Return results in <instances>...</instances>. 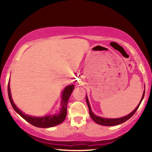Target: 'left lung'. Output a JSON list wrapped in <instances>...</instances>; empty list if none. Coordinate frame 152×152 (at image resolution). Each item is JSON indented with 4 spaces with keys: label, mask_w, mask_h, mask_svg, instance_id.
I'll return each mask as SVG.
<instances>
[{
    "label": "left lung",
    "mask_w": 152,
    "mask_h": 152,
    "mask_svg": "<svg viewBox=\"0 0 152 152\" xmlns=\"http://www.w3.org/2000/svg\"><path fill=\"white\" fill-rule=\"evenodd\" d=\"M145 91L144 90V92H143L142 97V98H141V100L140 102H139L138 105L137 106V107L136 108V109H135L134 111L132 112V113L129 114V115L124 116V117H122V118H104L99 117V116L94 115L92 112V111H91L90 104H89L88 99V98H87V96H86V103H87V105H88V107L89 114H90L91 118H92V119L94 120V121L96 122L97 124H100V125H103V126H115V125H118V124L123 123V122H126V120H128L129 118H132V116L134 115V113H136L137 109H138L139 106H140V104L141 102H142V100L143 99V97H144V95H145Z\"/></svg>",
    "instance_id": "1"
}]
</instances>
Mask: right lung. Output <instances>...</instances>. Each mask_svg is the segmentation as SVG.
Listing matches in <instances>:
<instances>
[{
    "instance_id": "1",
    "label": "right lung",
    "mask_w": 152,
    "mask_h": 152,
    "mask_svg": "<svg viewBox=\"0 0 152 152\" xmlns=\"http://www.w3.org/2000/svg\"><path fill=\"white\" fill-rule=\"evenodd\" d=\"M75 87L74 85H70V86H66L63 92H62V99H61V108L60 110V112L57 113V115H46L44 117H32V116L27 115L23 113H22L19 109L16 107V106L14 104L13 100L12 99L11 92H10V84L8 83L7 91H8V96L10 101V103L13 107V109L15 110L16 113L19 114L21 117L28 122L29 123L32 124L33 126H37V127L40 128H48L55 126L58 124H61L65 120L67 115V104L68 101L69 99V97L71 95L72 91L74 90Z\"/></svg>"
}]
</instances>
